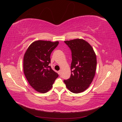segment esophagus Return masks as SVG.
Segmentation results:
<instances>
[{"label":"esophagus","mask_w":122,"mask_h":122,"mask_svg":"<svg viewBox=\"0 0 122 122\" xmlns=\"http://www.w3.org/2000/svg\"><path fill=\"white\" fill-rule=\"evenodd\" d=\"M58 74L60 75H61V70H60V71H58Z\"/></svg>","instance_id":"34e87169"}]
</instances>
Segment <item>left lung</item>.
<instances>
[{
    "instance_id": "left-lung-1",
    "label": "left lung",
    "mask_w": 122,
    "mask_h": 122,
    "mask_svg": "<svg viewBox=\"0 0 122 122\" xmlns=\"http://www.w3.org/2000/svg\"><path fill=\"white\" fill-rule=\"evenodd\" d=\"M64 42L71 49L72 61L71 76L64 81L72 93H81L89 87L94 78L96 55L90 44L84 40L77 39Z\"/></svg>"
}]
</instances>
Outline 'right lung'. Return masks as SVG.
Here are the masks:
<instances>
[{"instance_id":"1","label":"right lung","mask_w":122,"mask_h":122,"mask_svg":"<svg viewBox=\"0 0 122 122\" xmlns=\"http://www.w3.org/2000/svg\"><path fill=\"white\" fill-rule=\"evenodd\" d=\"M58 43V41H36L28 47L24 54V75L31 87L39 93L49 91L58 76L49 66L51 53Z\"/></svg>"}]
</instances>
